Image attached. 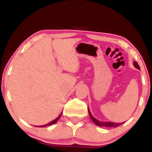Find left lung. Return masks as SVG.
Instances as JSON below:
<instances>
[{"label": "left lung", "instance_id": "8db88e82", "mask_svg": "<svg viewBox=\"0 0 152 152\" xmlns=\"http://www.w3.org/2000/svg\"><path fill=\"white\" fill-rule=\"evenodd\" d=\"M133 65L135 66V68H137V69H140V67L139 66V64H137V62H133ZM88 113H89L90 117L91 118V120H92V122H94L96 125L99 126H104V127H109V128H115L118 127L119 126L122 125L124 122L122 123H115V122H100V121L96 119L94 116H93L92 114H91L90 111L88 109Z\"/></svg>", "mask_w": 152, "mask_h": 152}]
</instances>
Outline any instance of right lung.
<instances>
[{"label": "right lung", "instance_id": "1", "mask_svg": "<svg viewBox=\"0 0 152 152\" xmlns=\"http://www.w3.org/2000/svg\"><path fill=\"white\" fill-rule=\"evenodd\" d=\"M61 115H62V113L60 114L59 115V116L58 117V118H56V119H55L54 120H53V121H52V122H50V123H48V124H45V125H43V126H35L36 127H45V126H50V125H52V124H54L55 123H56L57 122H58V120H59V118H60V116H61Z\"/></svg>", "mask_w": 152, "mask_h": 152}]
</instances>
